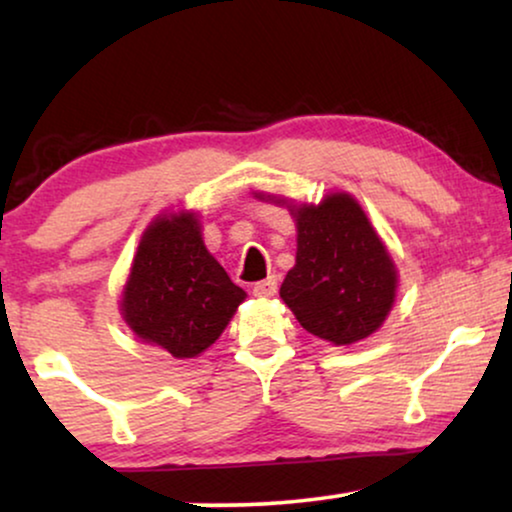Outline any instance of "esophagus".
<instances>
[{"label":"esophagus","instance_id":"34e87169","mask_svg":"<svg viewBox=\"0 0 512 512\" xmlns=\"http://www.w3.org/2000/svg\"><path fill=\"white\" fill-rule=\"evenodd\" d=\"M254 293L258 298H272L277 293V277H268L263 282L254 284Z\"/></svg>","mask_w":512,"mask_h":512}]
</instances>
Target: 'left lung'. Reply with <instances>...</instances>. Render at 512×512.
Listing matches in <instances>:
<instances>
[{"label": "left lung", "mask_w": 512, "mask_h": 512, "mask_svg": "<svg viewBox=\"0 0 512 512\" xmlns=\"http://www.w3.org/2000/svg\"><path fill=\"white\" fill-rule=\"evenodd\" d=\"M256 198L286 205L296 221V265L279 296L300 326L335 347L373 335L394 307L398 270L356 198L345 191L324 195L319 205Z\"/></svg>", "instance_id": "left-lung-1"}]
</instances>
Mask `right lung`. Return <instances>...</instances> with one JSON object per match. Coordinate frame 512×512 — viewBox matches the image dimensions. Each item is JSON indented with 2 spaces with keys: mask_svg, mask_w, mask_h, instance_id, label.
Masks as SVG:
<instances>
[{
  "mask_svg": "<svg viewBox=\"0 0 512 512\" xmlns=\"http://www.w3.org/2000/svg\"><path fill=\"white\" fill-rule=\"evenodd\" d=\"M247 298L209 254L195 212H165L139 240L121 314L146 345L174 359H195L212 347Z\"/></svg>",
  "mask_w": 512,
  "mask_h": 512,
  "instance_id": "1",
  "label": "right lung"
}]
</instances>
